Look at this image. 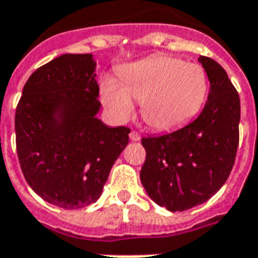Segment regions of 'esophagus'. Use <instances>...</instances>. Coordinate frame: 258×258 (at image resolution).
<instances>
[{
    "label": "esophagus",
    "mask_w": 258,
    "mask_h": 258,
    "mask_svg": "<svg viewBox=\"0 0 258 258\" xmlns=\"http://www.w3.org/2000/svg\"><path fill=\"white\" fill-rule=\"evenodd\" d=\"M130 139H131L133 142H138V141L141 139V135H139L137 131H131V133H130Z\"/></svg>",
    "instance_id": "34e87169"
}]
</instances>
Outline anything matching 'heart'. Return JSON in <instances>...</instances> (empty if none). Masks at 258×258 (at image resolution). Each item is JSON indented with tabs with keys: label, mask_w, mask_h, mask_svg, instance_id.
<instances>
[{
	"label": "heart",
	"mask_w": 258,
	"mask_h": 258,
	"mask_svg": "<svg viewBox=\"0 0 258 258\" xmlns=\"http://www.w3.org/2000/svg\"><path fill=\"white\" fill-rule=\"evenodd\" d=\"M121 81L105 77L101 82L104 105L119 120L134 113V101L141 103L143 120L151 128L169 131L189 123L203 107L208 80L198 63H185L170 55H153L130 64Z\"/></svg>",
	"instance_id": "heart-1"
}]
</instances>
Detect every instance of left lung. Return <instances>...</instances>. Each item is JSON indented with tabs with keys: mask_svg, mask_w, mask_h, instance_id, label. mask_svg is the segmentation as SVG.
Returning <instances> with one entry per match:
<instances>
[{
	"mask_svg": "<svg viewBox=\"0 0 258 258\" xmlns=\"http://www.w3.org/2000/svg\"><path fill=\"white\" fill-rule=\"evenodd\" d=\"M199 62L210 80L202 113L177 131L142 138L141 181L155 203L173 212L203 204L221 189L238 149V92L218 62L208 56Z\"/></svg>",
	"mask_w": 258,
	"mask_h": 258,
	"instance_id": "obj_1",
	"label": "left lung"
}]
</instances>
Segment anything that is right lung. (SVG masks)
Listing matches in <instances>:
<instances>
[{"instance_id": "add662e5", "label": "right lung", "mask_w": 258, "mask_h": 258, "mask_svg": "<svg viewBox=\"0 0 258 258\" xmlns=\"http://www.w3.org/2000/svg\"><path fill=\"white\" fill-rule=\"evenodd\" d=\"M92 54H64L32 73L15 116L16 149L28 185L56 207L100 198L128 127H108L100 109Z\"/></svg>"}]
</instances>
